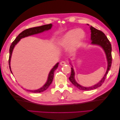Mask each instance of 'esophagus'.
I'll return each instance as SVG.
<instances>
[{
	"label": "esophagus",
	"instance_id": "obj_1",
	"mask_svg": "<svg viewBox=\"0 0 120 120\" xmlns=\"http://www.w3.org/2000/svg\"><path fill=\"white\" fill-rule=\"evenodd\" d=\"M67 63L66 62V61H61V62L60 63V64L61 65V66H64V65H66V64H67Z\"/></svg>",
	"mask_w": 120,
	"mask_h": 120
}]
</instances>
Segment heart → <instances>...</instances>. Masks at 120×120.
Masks as SVG:
<instances>
[{
    "label": "heart",
    "mask_w": 120,
    "mask_h": 120,
    "mask_svg": "<svg viewBox=\"0 0 120 120\" xmlns=\"http://www.w3.org/2000/svg\"><path fill=\"white\" fill-rule=\"evenodd\" d=\"M85 38V32L81 29L71 30L62 36L59 41V44L63 47L69 45L70 51L74 52L81 45Z\"/></svg>",
    "instance_id": "b5f03b06"
}]
</instances>
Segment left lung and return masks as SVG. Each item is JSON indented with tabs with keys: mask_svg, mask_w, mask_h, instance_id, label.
I'll list each match as a JSON object with an SVG mask.
<instances>
[{
	"mask_svg": "<svg viewBox=\"0 0 120 120\" xmlns=\"http://www.w3.org/2000/svg\"><path fill=\"white\" fill-rule=\"evenodd\" d=\"M90 31H91V40L92 43L93 45H97L101 46L103 49L106 53L107 61H108V68L107 71L105 74L104 77L101 79L99 82L97 83L96 85L90 87H84L79 85L75 79V71L72 68H71V74L69 79L71 82L75 86L77 87L79 90H89L96 89L98 87H100L104 83L105 79L106 78L109 71L110 70V68L112 63V46L110 41H109L107 37L104 33L101 30H97L94 27L90 26Z\"/></svg>",
	"mask_w": 120,
	"mask_h": 120,
	"instance_id": "left-lung-1",
	"label": "left lung"
}]
</instances>
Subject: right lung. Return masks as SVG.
<instances>
[{
    "instance_id": "1",
    "label": "right lung",
    "mask_w": 120,
    "mask_h": 120,
    "mask_svg": "<svg viewBox=\"0 0 120 120\" xmlns=\"http://www.w3.org/2000/svg\"><path fill=\"white\" fill-rule=\"evenodd\" d=\"M52 27V24L51 23L49 24H46V25H43L42 26H40L38 27H32L30 28L26 29V30H24L22 32H21V33L17 36L16 38L15 39V40L12 42L11 45L9 49V60H8V63H9V68L11 72L12 73V71H11V68H10V60H11V57L12 55V52L13 51V49L14 48V46L17 44V43L19 42V41H20V39L22 38H25L28 37V36H30L31 35H34L35 34H38L39 33H41V32H43L45 30H48L50 29H51ZM59 63H57L55 66L53 67V68L52 69V70L50 71L49 72L48 81H47L45 83V85L43 86L41 88H40L37 90H26L27 91L30 92L32 93H41L43 91H45L47 89H48L49 86L51 84L53 79V75H54V72L55 70L57 68L58 65H59Z\"/></svg>"
}]
</instances>
